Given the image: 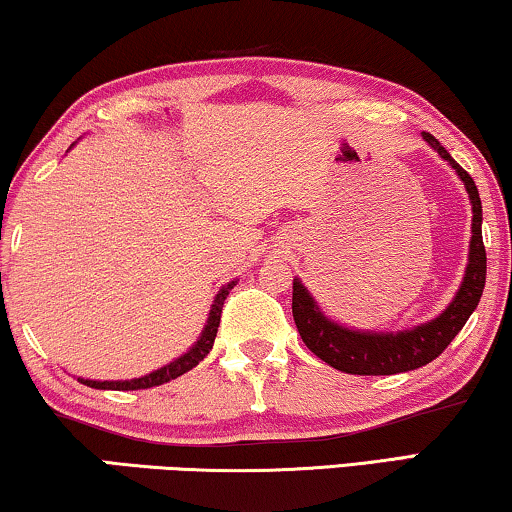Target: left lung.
I'll list each match as a JSON object with an SVG mask.
<instances>
[{
  "mask_svg": "<svg viewBox=\"0 0 512 512\" xmlns=\"http://www.w3.org/2000/svg\"><path fill=\"white\" fill-rule=\"evenodd\" d=\"M422 136L443 160L452 164V169L464 181L473 204L469 266H466L464 283L459 287L455 301L436 320L422 327L399 331V334H371V331H352L331 322L320 313L318 304L299 280H294L292 285L294 325L299 329V336L304 338L306 348L313 355H318L322 362L343 373H352V376H392V373L413 371L434 362L452 343V338L462 331L466 320L471 318L475 306H478L482 290H485L487 253L480 229L482 204L478 187H475L473 178L452 160L438 139H434L429 132H424Z\"/></svg>",
  "mask_w": 512,
  "mask_h": 512,
  "instance_id": "obj_1",
  "label": "left lung"
}]
</instances>
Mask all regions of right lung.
<instances>
[{
	"instance_id": "1",
	"label": "right lung",
	"mask_w": 512,
	"mask_h": 512,
	"mask_svg": "<svg viewBox=\"0 0 512 512\" xmlns=\"http://www.w3.org/2000/svg\"><path fill=\"white\" fill-rule=\"evenodd\" d=\"M232 287H234V283H229L218 292V297H215L213 306H211V315H208V325L204 327V334L199 336V341L194 343V348L187 350L183 357L176 359V362H171L167 366H162V369L148 373V376L134 378V380H104V383H99V380H83L81 378V383L88 387H95V390H148V387L169 383V380L183 376V373L194 369V366H197L201 359L211 352L215 334H218V327H220L222 306H225V299Z\"/></svg>"
}]
</instances>
